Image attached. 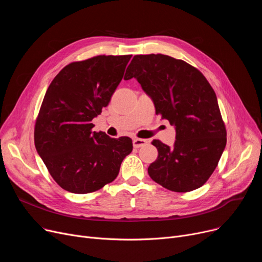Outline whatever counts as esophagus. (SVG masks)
Masks as SVG:
<instances>
[{
	"instance_id": "obj_1",
	"label": "esophagus",
	"mask_w": 262,
	"mask_h": 262,
	"mask_svg": "<svg viewBox=\"0 0 262 262\" xmlns=\"http://www.w3.org/2000/svg\"><path fill=\"white\" fill-rule=\"evenodd\" d=\"M147 140L146 139H140V138H135L134 141H133V144H134V147L138 148V147H141V146H144L145 144H147Z\"/></svg>"
}]
</instances>
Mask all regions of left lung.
I'll return each instance as SVG.
<instances>
[{
  "instance_id": "obj_1",
  "label": "left lung",
  "mask_w": 262,
  "mask_h": 262,
  "mask_svg": "<svg viewBox=\"0 0 262 262\" xmlns=\"http://www.w3.org/2000/svg\"><path fill=\"white\" fill-rule=\"evenodd\" d=\"M133 77L153 100L156 115L176 130L172 147L152 141L158 157L149 164L148 175L174 192L202 187L226 145V127L214 90L196 68L162 54L134 56L124 79Z\"/></svg>"
}]
</instances>
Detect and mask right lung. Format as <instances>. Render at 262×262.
Returning a JSON list of instances; mask_svg holds the SVG:
<instances>
[{"label": "right lung", "instance_id": "obj_1", "mask_svg": "<svg viewBox=\"0 0 262 262\" xmlns=\"http://www.w3.org/2000/svg\"><path fill=\"white\" fill-rule=\"evenodd\" d=\"M132 55H99L66 66L50 84L36 119L39 156L62 189L77 194L98 191L116 180L133 150L128 137L92 132L117 89Z\"/></svg>", "mask_w": 262, "mask_h": 262}]
</instances>
